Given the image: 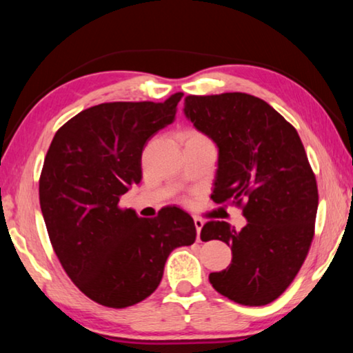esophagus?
<instances>
[{
    "instance_id": "obj_1",
    "label": "esophagus",
    "mask_w": 353,
    "mask_h": 353,
    "mask_svg": "<svg viewBox=\"0 0 353 353\" xmlns=\"http://www.w3.org/2000/svg\"><path fill=\"white\" fill-rule=\"evenodd\" d=\"M194 225H196V234H198V240H199V234H201V229L204 227V221L201 218H194Z\"/></svg>"
}]
</instances>
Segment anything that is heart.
<instances>
[{"mask_svg":"<svg viewBox=\"0 0 353 353\" xmlns=\"http://www.w3.org/2000/svg\"><path fill=\"white\" fill-rule=\"evenodd\" d=\"M185 137H187V143L188 141H210L207 135H204L202 132H199V130H194V129L188 130V132L185 134Z\"/></svg>","mask_w":353,"mask_h":353,"instance_id":"b5f03b06","label":"heart"}]
</instances>
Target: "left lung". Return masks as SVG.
I'll use <instances>...</instances> for the list:
<instances>
[{"label": "left lung", "mask_w": 353, "mask_h": 353, "mask_svg": "<svg viewBox=\"0 0 353 353\" xmlns=\"http://www.w3.org/2000/svg\"><path fill=\"white\" fill-rule=\"evenodd\" d=\"M185 115L219 149L212 199L241 208L236 230L208 221L201 240H221L232 263L208 280L219 294L260 307L283 294L314 236L318 183L301 137L277 110L248 93L185 97Z\"/></svg>", "instance_id": "8db88e82"}]
</instances>
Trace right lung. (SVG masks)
<instances>
[{
	"label": "right lung",
	"mask_w": 353,
	"mask_h": 353,
	"mask_svg": "<svg viewBox=\"0 0 353 353\" xmlns=\"http://www.w3.org/2000/svg\"><path fill=\"white\" fill-rule=\"evenodd\" d=\"M182 93L163 103H104L68 119L48 149L39 199L67 276L99 305L126 308L157 290L166 259L196 240L187 212L139 218L119 199L141 181L146 141L172 123Z\"/></svg>",
	"instance_id": "obj_1"
}]
</instances>
